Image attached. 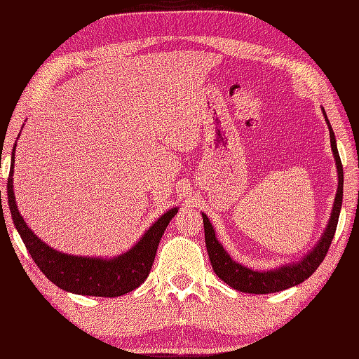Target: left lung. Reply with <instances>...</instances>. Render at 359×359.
Returning <instances> with one entry per match:
<instances>
[{
  "mask_svg": "<svg viewBox=\"0 0 359 359\" xmlns=\"http://www.w3.org/2000/svg\"><path fill=\"white\" fill-rule=\"evenodd\" d=\"M323 112L325 116L324 109ZM325 121L327 125H329L330 144H332L334 160H337L338 191H337V197H334V205L332 210L329 225H327L321 241L318 242V245L311 250L307 256H304L302 261H299L297 264L284 265L280 266V269L270 270V271L250 270L247 266L234 262L233 259L228 256L224 247L220 245L219 241L216 239L215 230H212L207 215H203L202 212L203 228H205V243H207V251L212 265V270H215V273L220 279L226 282V284L233 287L234 290H239L242 293H255V294L282 292V290L294 287L306 279H309L311 274L316 271L318 266L321 265L324 257L327 256V251L330 248L334 231H337V226H338V219H339L341 205H342V187H344V171H342V163H341L339 152L337 148V139H334L333 129L330 126V121L327 118V116H325Z\"/></svg>",
  "mask_w": 359,
  "mask_h": 359,
  "instance_id": "obj_1",
  "label": "left lung"
}]
</instances>
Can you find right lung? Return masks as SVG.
Instances as JSON below:
<instances>
[{
  "instance_id": "1",
  "label": "right lung",
  "mask_w": 359,
  "mask_h": 359,
  "mask_svg": "<svg viewBox=\"0 0 359 359\" xmlns=\"http://www.w3.org/2000/svg\"><path fill=\"white\" fill-rule=\"evenodd\" d=\"M15 147H17V143H15ZM13 158L15 157H12V163ZM12 174L13 165L11 170V175ZM7 202H9L15 228L18 230L29 255L32 256L34 262L43 271L44 276L66 292L100 297L126 294L143 284L144 279L148 278L152 264H154L158 242L162 239L170 220L177 212V208L166 211L144 233L139 243H135L125 255L106 261V259L60 253V251L52 250L38 239L27 228L17 208V203H15L12 177L7 180Z\"/></svg>"
}]
</instances>
